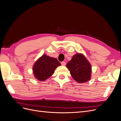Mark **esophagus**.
I'll return each mask as SVG.
<instances>
[{
	"mask_svg": "<svg viewBox=\"0 0 121 121\" xmlns=\"http://www.w3.org/2000/svg\"><path fill=\"white\" fill-rule=\"evenodd\" d=\"M61 65H66V63H65V61H62V62H61Z\"/></svg>",
	"mask_w": 121,
	"mask_h": 121,
	"instance_id": "34e87169",
	"label": "esophagus"
}]
</instances>
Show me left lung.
I'll list each match as a JSON object with an SVG mask.
<instances>
[{"mask_svg":"<svg viewBox=\"0 0 121 121\" xmlns=\"http://www.w3.org/2000/svg\"><path fill=\"white\" fill-rule=\"evenodd\" d=\"M67 68L75 81L84 83L90 79L91 66L83 54L77 53L67 64Z\"/></svg>","mask_w":121,"mask_h":121,"instance_id":"left-lung-1","label":"left lung"}]
</instances>
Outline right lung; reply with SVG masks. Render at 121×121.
Here are the masks:
<instances>
[{
  "label": "right lung",
  "instance_id": "obj_1",
  "mask_svg": "<svg viewBox=\"0 0 121 121\" xmlns=\"http://www.w3.org/2000/svg\"><path fill=\"white\" fill-rule=\"evenodd\" d=\"M60 64L57 59L43 54L35 63L33 71L37 80L44 81L52 75L56 69Z\"/></svg>",
  "mask_w": 121,
  "mask_h": 121
}]
</instances>
